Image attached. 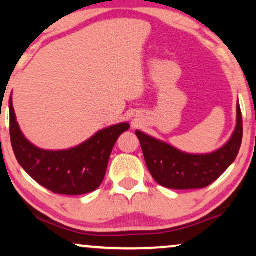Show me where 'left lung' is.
<instances>
[{
  "label": "left lung",
  "mask_w": 256,
  "mask_h": 256,
  "mask_svg": "<svg viewBox=\"0 0 256 256\" xmlns=\"http://www.w3.org/2000/svg\"><path fill=\"white\" fill-rule=\"evenodd\" d=\"M136 134L148 169L158 184L176 190L200 189L215 182L238 156L244 136L241 108L238 104V124L230 140L209 154H183L143 132L136 131Z\"/></svg>",
  "instance_id": "obj_1"
}]
</instances>
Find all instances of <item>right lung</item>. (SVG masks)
Instances as JSON below:
<instances>
[{
	"label": "right lung",
	"instance_id": "obj_1",
	"mask_svg": "<svg viewBox=\"0 0 256 256\" xmlns=\"http://www.w3.org/2000/svg\"><path fill=\"white\" fill-rule=\"evenodd\" d=\"M10 140L15 157L32 178L59 195H84L98 189L104 180L112 148L130 125L122 122L99 131L79 146L64 151H44L24 137L16 122L12 98Z\"/></svg>",
	"mask_w": 256,
	"mask_h": 256
}]
</instances>
